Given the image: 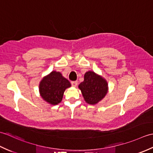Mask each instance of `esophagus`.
<instances>
[{
    "label": "esophagus",
    "instance_id": "34e87169",
    "mask_svg": "<svg viewBox=\"0 0 153 153\" xmlns=\"http://www.w3.org/2000/svg\"><path fill=\"white\" fill-rule=\"evenodd\" d=\"M71 84L73 87H76L77 85V81H74V82H71Z\"/></svg>",
    "mask_w": 153,
    "mask_h": 153
}]
</instances>
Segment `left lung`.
Listing matches in <instances>:
<instances>
[{
    "label": "left lung",
    "mask_w": 153,
    "mask_h": 153,
    "mask_svg": "<svg viewBox=\"0 0 153 153\" xmlns=\"http://www.w3.org/2000/svg\"><path fill=\"white\" fill-rule=\"evenodd\" d=\"M78 87L85 102L90 105L97 104L108 93L106 80L92 71H87L85 74L84 81Z\"/></svg>",
    "instance_id": "8db88e82"
}]
</instances>
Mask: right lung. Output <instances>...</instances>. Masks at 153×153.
<instances>
[{
	"label": "right lung",
	"instance_id": "right-lung-1",
	"mask_svg": "<svg viewBox=\"0 0 153 153\" xmlns=\"http://www.w3.org/2000/svg\"><path fill=\"white\" fill-rule=\"evenodd\" d=\"M70 87V82L61 73L53 71L41 81L39 93L44 100L56 105L62 101L65 90Z\"/></svg>",
	"mask_w": 153,
	"mask_h": 153
}]
</instances>
